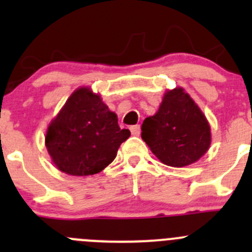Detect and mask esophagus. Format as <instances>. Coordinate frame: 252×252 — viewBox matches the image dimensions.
Masks as SVG:
<instances>
[{
	"label": "esophagus",
	"instance_id": "34e87169",
	"mask_svg": "<svg viewBox=\"0 0 252 252\" xmlns=\"http://www.w3.org/2000/svg\"><path fill=\"white\" fill-rule=\"evenodd\" d=\"M130 131L133 135H139L140 134V126L139 124H135V126H130Z\"/></svg>",
	"mask_w": 252,
	"mask_h": 252
}]
</instances>
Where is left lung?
Returning a JSON list of instances; mask_svg holds the SVG:
<instances>
[{"instance_id": "1", "label": "left lung", "mask_w": 252, "mask_h": 252, "mask_svg": "<svg viewBox=\"0 0 252 252\" xmlns=\"http://www.w3.org/2000/svg\"><path fill=\"white\" fill-rule=\"evenodd\" d=\"M141 138L161 162L182 167L207 153L211 128L193 99L176 89L166 92L158 113L143 122Z\"/></svg>"}]
</instances>
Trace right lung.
<instances>
[{
  "mask_svg": "<svg viewBox=\"0 0 252 252\" xmlns=\"http://www.w3.org/2000/svg\"><path fill=\"white\" fill-rule=\"evenodd\" d=\"M129 129H121L116 113L98 94L79 89L49 126L45 145L60 171L72 176L94 175L116 158Z\"/></svg>",
  "mask_w": 252,
  "mask_h": 252,
  "instance_id": "1",
  "label": "right lung"
}]
</instances>
